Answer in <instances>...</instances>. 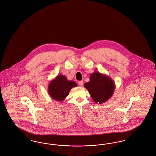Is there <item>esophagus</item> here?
Returning <instances> with one entry per match:
<instances>
[{
  "mask_svg": "<svg viewBox=\"0 0 156 156\" xmlns=\"http://www.w3.org/2000/svg\"><path fill=\"white\" fill-rule=\"evenodd\" d=\"M78 83L80 86H82L83 85V81H79Z\"/></svg>",
  "mask_w": 156,
  "mask_h": 156,
  "instance_id": "1",
  "label": "esophagus"
}]
</instances>
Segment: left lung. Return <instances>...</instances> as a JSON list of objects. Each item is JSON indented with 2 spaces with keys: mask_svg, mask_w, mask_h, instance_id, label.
Returning a JSON list of instances; mask_svg holds the SVG:
<instances>
[{
  "mask_svg": "<svg viewBox=\"0 0 156 156\" xmlns=\"http://www.w3.org/2000/svg\"><path fill=\"white\" fill-rule=\"evenodd\" d=\"M84 87L89 91L93 101L99 104L110 99L115 88L110 77L97 71L90 74V81L85 83Z\"/></svg>",
  "mask_w": 156,
  "mask_h": 156,
  "instance_id": "1",
  "label": "left lung"
}]
</instances>
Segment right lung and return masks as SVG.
I'll return each instance as SVG.
<instances>
[{"label":"right lung","instance_id":"add662e5","mask_svg":"<svg viewBox=\"0 0 156 156\" xmlns=\"http://www.w3.org/2000/svg\"><path fill=\"white\" fill-rule=\"evenodd\" d=\"M77 84L74 81L68 80L62 74H58L48 85V91L51 97L57 101H62L69 95L71 88Z\"/></svg>","mask_w":156,"mask_h":156}]
</instances>
